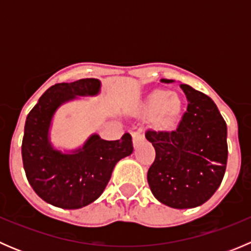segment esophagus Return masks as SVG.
I'll return each instance as SVG.
<instances>
[{"instance_id": "esophagus-1", "label": "esophagus", "mask_w": 251, "mask_h": 251, "mask_svg": "<svg viewBox=\"0 0 251 251\" xmlns=\"http://www.w3.org/2000/svg\"><path fill=\"white\" fill-rule=\"evenodd\" d=\"M132 141H133V146H137L138 143H141V142L144 141V136L142 135L141 131H135V132H132Z\"/></svg>"}]
</instances>
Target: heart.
Instances as JSON below:
<instances>
[{
	"mask_svg": "<svg viewBox=\"0 0 251 251\" xmlns=\"http://www.w3.org/2000/svg\"><path fill=\"white\" fill-rule=\"evenodd\" d=\"M183 111L181 98L169 90H155L147 97L144 113L154 116V127L160 131H173Z\"/></svg>",
	"mask_w": 251,
	"mask_h": 251,
	"instance_id": "obj_1",
	"label": "heart"
}]
</instances>
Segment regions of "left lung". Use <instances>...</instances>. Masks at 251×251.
Listing matches in <instances>:
<instances>
[{"label": "left lung", "mask_w": 251, "mask_h": 251, "mask_svg": "<svg viewBox=\"0 0 251 251\" xmlns=\"http://www.w3.org/2000/svg\"><path fill=\"white\" fill-rule=\"evenodd\" d=\"M179 87L188 105L176 130L146 131L155 149L147 179L159 201L189 209L209 201L221 184L228 156L227 125L209 96L186 83Z\"/></svg>", "instance_id": "obj_1"}]
</instances>
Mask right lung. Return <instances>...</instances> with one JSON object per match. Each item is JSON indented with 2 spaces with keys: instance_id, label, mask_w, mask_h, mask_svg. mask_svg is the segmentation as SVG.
I'll return each mask as SVG.
<instances>
[{
  "instance_id": "add662e5",
  "label": "right lung",
  "mask_w": 251,
  "mask_h": 251,
  "mask_svg": "<svg viewBox=\"0 0 251 251\" xmlns=\"http://www.w3.org/2000/svg\"><path fill=\"white\" fill-rule=\"evenodd\" d=\"M100 87L97 78L55 83L26 116L22 143L25 175L35 193L54 206L80 209L95 201L107 187L115 164L133 151L130 133L116 141L92 135L73 154L54 151L48 142V128L57 108L76 96L97 95Z\"/></svg>"
}]
</instances>
